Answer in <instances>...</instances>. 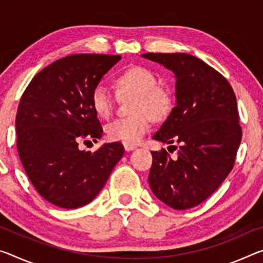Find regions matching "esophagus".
Instances as JSON below:
<instances>
[{
	"mask_svg": "<svg viewBox=\"0 0 263 263\" xmlns=\"http://www.w3.org/2000/svg\"><path fill=\"white\" fill-rule=\"evenodd\" d=\"M124 148H125V151H132V149H135V148H137V146L136 145H131V144H125L124 143Z\"/></svg>",
	"mask_w": 263,
	"mask_h": 263,
	"instance_id": "34e87169",
	"label": "esophagus"
}]
</instances>
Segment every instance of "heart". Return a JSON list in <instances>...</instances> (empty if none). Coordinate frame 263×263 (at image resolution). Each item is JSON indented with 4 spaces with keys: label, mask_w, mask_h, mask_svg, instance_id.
<instances>
[{
    "label": "heart",
    "mask_w": 263,
    "mask_h": 263,
    "mask_svg": "<svg viewBox=\"0 0 263 263\" xmlns=\"http://www.w3.org/2000/svg\"><path fill=\"white\" fill-rule=\"evenodd\" d=\"M117 93L120 97H135L131 117L119 118L106 126V135L114 141L137 144L148 131L151 119L160 122L170 115L172 97L159 86L156 73L144 66H132L116 78ZM91 105L98 117L110 118L115 106V97L103 84H97L91 92Z\"/></svg>",
    "instance_id": "b5f03b06"
}]
</instances>
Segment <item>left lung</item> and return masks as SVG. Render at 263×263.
I'll return each instance as SVG.
<instances>
[{
    "label": "left lung",
    "mask_w": 263,
    "mask_h": 263,
    "mask_svg": "<svg viewBox=\"0 0 263 263\" xmlns=\"http://www.w3.org/2000/svg\"><path fill=\"white\" fill-rule=\"evenodd\" d=\"M176 73L177 105L153 139L178 148L152 151L148 182L158 199L189 210L210 198L234 167L242 138L236 97L221 73L189 53H144Z\"/></svg>",
    "instance_id": "obj_1"
}]
</instances>
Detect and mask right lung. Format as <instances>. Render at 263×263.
<instances>
[{
  "instance_id": "obj_1",
  "label": "right lung",
  "mask_w": 263,
  "mask_h": 263,
  "mask_svg": "<svg viewBox=\"0 0 263 263\" xmlns=\"http://www.w3.org/2000/svg\"><path fill=\"white\" fill-rule=\"evenodd\" d=\"M118 55L77 53L36 74L21 97L16 115L17 152L36 191L52 205L73 210L96 198L124 154L110 143L97 151L78 144L103 135L91 92Z\"/></svg>"
}]
</instances>
